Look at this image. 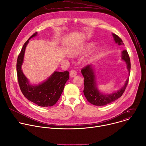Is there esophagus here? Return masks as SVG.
Wrapping results in <instances>:
<instances>
[{"label":"esophagus","mask_w":146,"mask_h":146,"mask_svg":"<svg viewBox=\"0 0 146 146\" xmlns=\"http://www.w3.org/2000/svg\"><path fill=\"white\" fill-rule=\"evenodd\" d=\"M77 75V72L76 70H74V69H72L70 70V76L71 77H74V76H76Z\"/></svg>","instance_id":"1"}]
</instances>
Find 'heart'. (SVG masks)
I'll return each mask as SVG.
<instances>
[{
	"instance_id": "1",
	"label": "heart",
	"mask_w": 146,
	"mask_h": 146,
	"mask_svg": "<svg viewBox=\"0 0 146 146\" xmlns=\"http://www.w3.org/2000/svg\"><path fill=\"white\" fill-rule=\"evenodd\" d=\"M93 46V44H87L86 46L83 47L80 51H79V52L80 53H84L86 52H87V51H88Z\"/></svg>"
}]
</instances>
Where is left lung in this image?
<instances>
[{"label":"left lung","instance_id":"left-lung-1","mask_svg":"<svg viewBox=\"0 0 146 146\" xmlns=\"http://www.w3.org/2000/svg\"><path fill=\"white\" fill-rule=\"evenodd\" d=\"M115 42L118 45L123 44L122 40L117 35L113 34ZM122 58L126 62L127 64V69L130 73L131 70V61L128 53L126 50L122 52ZM81 73L84 77V94L87 100L92 105L96 106H105L115 101L119 98L125 90L129 81V78L125 82V86L117 92L110 95H103L99 92L96 86L95 77L94 75V69L92 65H88L81 69Z\"/></svg>","mask_w":146,"mask_h":146}]
</instances>
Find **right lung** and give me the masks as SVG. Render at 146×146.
Instances as JSON below:
<instances>
[{
    "label": "right lung",
    "mask_w": 146,
    "mask_h": 146,
    "mask_svg": "<svg viewBox=\"0 0 146 146\" xmlns=\"http://www.w3.org/2000/svg\"><path fill=\"white\" fill-rule=\"evenodd\" d=\"M37 32L32 35L24 43L18 55L17 61V73L19 86L24 96L32 102L41 107H50L58 102L66 82L69 78V73L55 72L48 80L38 86H31L21 70L24 52L29 40L36 36Z\"/></svg>",
    "instance_id": "add662e5"
}]
</instances>
